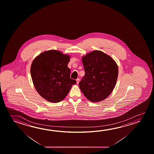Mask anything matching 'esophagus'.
Wrapping results in <instances>:
<instances>
[{"label":"esophagus","instance_id":"obj_1","mask_svg":"<svg viewBox=\"0 0 154 154\" xmlns=\"http://www.w3.org/2000/svg\"><path fill=\"white\" fill-rule=\"evenodd\" d=\"M79 81H80V79H79V78H77V79H76V82H77V84L79 83Z\"/></svg>","mask_w":154,"mask_h":154}]
</instances>
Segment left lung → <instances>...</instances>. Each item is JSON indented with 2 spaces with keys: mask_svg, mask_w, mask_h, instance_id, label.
I'll return each mask as SVG.
<instances>
[{
  "mask_svg": "<svg viewBox=\"0 0 154 154\" xmlns=\"http://www.w3.org/2000/svg\"><path fill=\"white\" fill-rule=\"evenodd\" d=\"M85 75L79 82L81 91L92 102L106 99L113 90L118 76L113 59L101 51H94L82 57Z\"/></svg>",
  "mask_w": 154,
  "mask_h": 154,
  "instance_id": "obj_1",
  "label": "left lung"
}]
</instances>
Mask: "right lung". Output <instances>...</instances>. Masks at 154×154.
<instances>
[{"mask_svg":"<svg viewBox=\"0 0 154 154\" xmlns=\"http://www.w3.org/2000/svg\"><path fill=\"white\" fill-rule=\"evenodd\" d=\"M70 57L59 51L41 53L32 62L30 74L36 91L43 98L58 103L67 96L76 81L70 78Z\"/></svg>","mask_w":154,"mask_h":154,"instance_id":"add662e5","label":"right lung"}]
</instances>
